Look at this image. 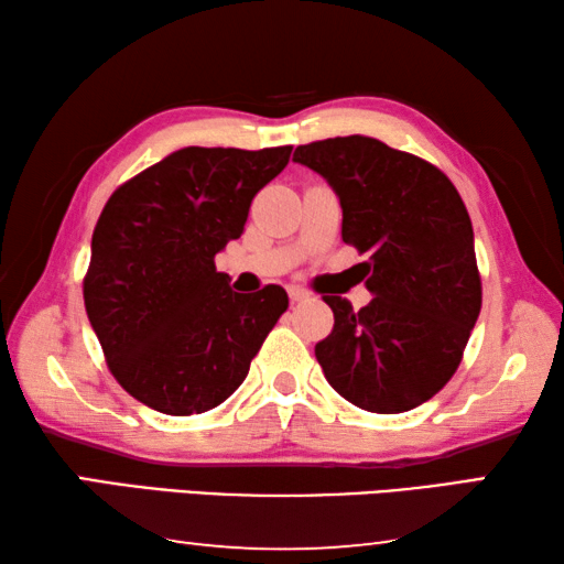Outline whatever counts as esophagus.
I'll return each mask as SVG.
<instances>
[{
    "label": "esophagus",
    "instance_id": "34e87169",
    "mask_svg": "<svg viewBox=\"0 0 564 564\" xmlns=\"http://www.w3.org/2000/svg\"><path fill=\"white\" fill-rule=\"evenodd\" d=\"M289 299H291L293 303H299V301H305V299H308V291H303V289H299V285H291V289H289Z\"/></svg>",
    "mask_w": 564,
    "mask_h": 564
}]
</instances>
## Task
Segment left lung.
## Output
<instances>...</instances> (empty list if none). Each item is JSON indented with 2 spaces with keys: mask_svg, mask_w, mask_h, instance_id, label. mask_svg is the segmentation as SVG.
Here are the masks:
<instances>
[{
  "mask_svg": "<svg viewBox=\"0 0 564 564\" xmlns=\"http://www.w3.org/2000/svg\"><path fill=\"white\" fill-rule=\"evenodd\" d=\"M295 164L328 181L343 208V241L370 253L368 305L323 295L333 330L316 358L338 395L368 413L423 405L460 366L480 316L473 224L441 169L373 137L299 147Z\"/></svg>",
  "mask_w": 564,
  "mask_h": 564,
  "instance_id": "obj_1",
  "label": "left lung"
}]
</instances>
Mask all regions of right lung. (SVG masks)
Segmentation results:
<instances>
[{"mask_svg": "<svg viewBox=\"0 0 564 564\" xmlns=\"http://www.w3.org/2000/svg\"><path fill=\"white\" fill-rule=\"evenodd\" d=\"M291 147L178 149L113 191L91 236L84 305L109 370L164 415L206 413L243 383L289 308L281 285L236 293L216 253Z\"/></svg>", "mask_w": 564, "mask_h": 564, "instance_id": "1", "label": "right lung"}]
</instances>
